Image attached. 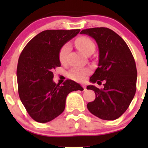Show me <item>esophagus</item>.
<instances>
[{"label":"esophagus","mask_w":148,"mask_h":148,"mask_svg":"<svg viewBox=\"0 0 148 148\" xmlns=\"http://www.w3.org/2000/svg\"><path fill=\"white\" fill-rule=\"evenodd\" d=\"M82 86H83V88H84V90H86V85H84V84H83L82 85Z\"/></svg>","instance_id":"1"}]
</instances>
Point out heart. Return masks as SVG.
<instances>
[{
	"mask_svg": "<svg viewBox=\"0 0 148 148\" xmlns=\"http://www.w3.org/2000/svg\"><path fill=\"white\" fill-rule=\"evenodd\" d=\"M75 45L77 49L82 52L84 54H87L89 52H94L95 49V45L92 39L86 36H81L77 38L75 41ZM71 46L69 44H66L61 48L59 53V61L62 63L64 62L66 59V56L69 52ZM89 73L88 69L84 68H73L68 73L69 78L75 80V81L81 82L84 79L86 74Z\"/></svg>",
	"mask_w": 148,
	"mask_h": 148,
	"instance_id": "b5f03b06",
	"label": "heart"
}]
</instances>
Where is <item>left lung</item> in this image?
<instances>
[{
    "mask_svg": "<svg viewBox=\"0 0 148 148\" xmlns=\"http://www.w3.org/2000/svg\"><path fill=\"white\" fill-rule=\"evenodd\" d=\"M80 34L93 38L99 49L98 68L89 81L98 84L104 81L103 89L86 86L96 95L95 100L87 104L88 110L102 120H116L127 110L135 95L138 73L135 59L125 41L110 28H87Z\"/></svg>",
    "mask_w": 148,
    "mask_h": 148,
    "instance_id": "obj_1",
    "label": "left lung"
}]
</instances>
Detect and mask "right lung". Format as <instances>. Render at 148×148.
I'll return each mask as SVG.
<instances>
[{
    "label": "right lung",
    "instance_id": "right-lung-1",
    "mask_svg": "<svg viewBox=\"0 0 148 148\" xmlns=\"http://www.w3.org/2000/svg\"><path fill=\"white\" fill-rule=\"evenodd\" d=\"M79 29L46 30L37 34L22 51L17 66L18 95L32 119L50 122L64 112L70 92L84 89L79 84L66 80L62 86L53 81V71L60 66L59 53Z\"/></svg>",
    "mask_w": 148,
    "mask_h": 148
}]
</instances>
